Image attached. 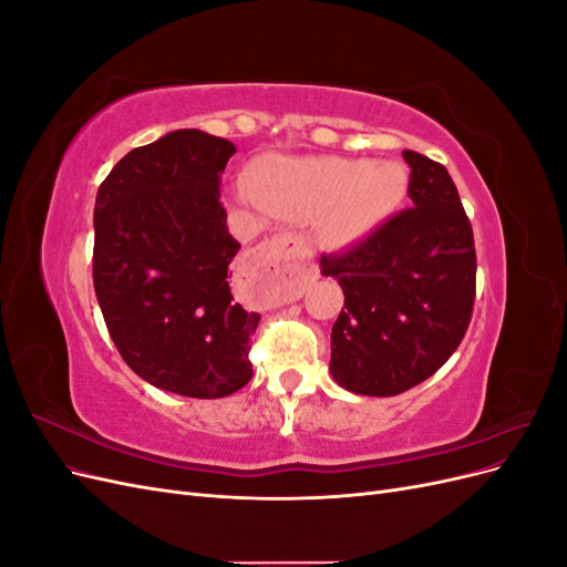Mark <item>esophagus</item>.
Here are the masks:
<instances>
[{
  "instance_id": "1",
  "label": "esophagus",
  "mask_w": 567,
  "mask_h": 567,
  "mask_svg": "<svg viewBox=\"0 0 567 567\" xmlns=\"http://www.w3.org/2000/svg\"><path fill=\"white\" fill-rule=\"evenodd\" d=\"M248 265L267 274L277 284V296L281 300H298L307 284L317 279V267L312 265V250L302 236L279 234L257 246L248 255Z\"/></svg>"
}]
</instances>
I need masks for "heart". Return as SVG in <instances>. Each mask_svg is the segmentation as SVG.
I'll list each match as a JSON object with an SVG mask.
<instances>
[{
  "label": "heart",
  "instance_id": "obj_1",
  "mask_svg": "<svg viewBox=\"0 0 567 567\" xmlns=\"http://www.w3.org/2000/svg\"><path fill=\"white\" fill-rule=\"evenodd\" d=\"M404 173L394 163L346 158L267 161L255 175V192L267 210L286 219H317L331 244L362 238L398 205Z\"/></svg>",
  "mask_w": 567,
  "mask_h": 567
}]
</instances>
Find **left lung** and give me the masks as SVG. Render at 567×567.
Here are the masks:
<instances>
[{"mask_svg":"<svg viewBox=\"0 0 567 567\" xmlns=\"http://www.w3.org/2000/svg\"><path fill=\"white\" fill-rule=\"evenodd\" d=\"M411 208L362 241L321 255L323 277L346 293L331 329L340 388L392 398L433 375L466 336L475 302V244L447 167L402 151Z\"/></svg>","mask_w":567,"mask_h":567,"instance_id":"1","label":"left lung"}]
</instances>
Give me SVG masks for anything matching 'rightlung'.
I'll return each instance as SVG.
<instances>
[{"mask_svg":"<svg viewBox=\"0 0 567 567\" xmlns=\"http://www.w3.org/2000/svg\"><path fill=\"white\" fill-rule=\"evenodd\" d=\"M236 146L177 130L130 151L94 205V290L120 357L144 381L217 400L252 375L260 315L234 302L229 262L241 244L219 203Z\"/></svg>","mask_w":567,"mask_h":567,"instance_id":"add662e5","label":"right lung"}]
</instances>
